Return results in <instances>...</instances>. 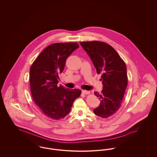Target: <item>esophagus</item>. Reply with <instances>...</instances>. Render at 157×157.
<instances>
[{"label":"esophagus","instance_id":"obj_1","mask_svg":"<svg viewBox=\"0 0 157 157\" xmlns=\"http://www.w3.org/2000/svg\"><path fill=\"white\" fill-rule=\"evenodd\" d=\"M82 92L83 94H90V92L89 91H87V90H82Z\"/></svg>","mask_w":157,"mask_h":157}]
</instances>
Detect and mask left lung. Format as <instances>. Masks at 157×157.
Segmentation results:
<instances>
[{
  "instance_id": "obj_1",
  "label": "left lung",
  "mask_w": 157,
  "mask_h": 157,
  "mask_svg": "<svg viewBox=\"0 0 157 157\" xmlns=\"http://www.w3.org/2000/svg\"><path fill=\"white\" fill-rule=\"evenodd\" d=\"M80 44L89 56L97 73L102 74V92H94L101 103L94 112L99 117L107 118L118 109L125 94L127 86L125 63L115 49L104 42H80Z\"/></svg>"
}]
</instances>
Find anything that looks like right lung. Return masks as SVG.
Returning <instances> with one entry per match:
<instances>
[{
	"instance_id": "right-lung-1",
	"label": "right lung",
	"mask_w": 157,
	"mask_h": 157,
	"mask_svg": "<svg viewBox=\"0 0 157 157\" xmlns=\"http://www.w3.org/2000/svg\"><path fill=\"white\" fill-rule=\"evenodd\" d=\"M79 48L77 43H57L45 48L30 70L32 97L42 113L54 120L64 118L70 112L81 90L58 86L59 76L68 57Z\"/></svg>"
}]
</instances>
